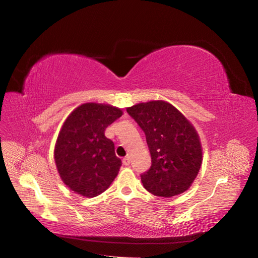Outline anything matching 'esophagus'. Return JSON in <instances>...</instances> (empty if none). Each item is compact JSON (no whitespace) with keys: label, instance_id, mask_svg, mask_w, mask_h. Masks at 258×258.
Instances as JSON below:
<instances>
[{"label":"esophagus","instance_id":"esophagus-1","mask_svg":"<svg viewBox=\"0 0 258 258\" xmlns=\"http://www.w3.org/2000/svg\"><path fill=\"white\" fill-rule=\"evenodd\" d=\"M122 162H123V165H124V166H130V164H131L130 157H124Z\"/></svg>","mask_w":258,"mask_h":258}]
</instances>
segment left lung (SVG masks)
Here are the masks:
<instances>
[{"label":"left lung","mask_w":258,"mask_h":258,"mask_svg":"<svg viewBox=\"0 0 258 258\" xmlns=\"http://www.w3.org/2000/svg\"><path fill=\"white\" fill-rule=\"evenodd\" d=\"M146 135L151 166L140 174L148 192L171 197L185 192L202 165V146L195 128L169 103L152 101L126 109Z\"/></svg>","instance_id":"1"}]
</instances>
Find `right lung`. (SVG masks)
<instances>
[{
    "label": "right lung",
    "instance_id": "obj_1",
    "mask_svg": "<svg viewBox=\"0 0 258 258\" xmlns=\"http://www.w3.org/2000/svg\"><path fill=\"white\" fill-rule=\"evenodd\" d=\"M121 115L117 107L88 103L76 108L64 122L54 160L63 182L75 193L95 197L117 177L122 163L105 130Z\"/></svg>",
    "mask_w": 258,
    "mask_h": 258
}]
</instances>
